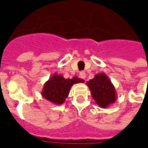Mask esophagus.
<instances>
[{"mask_svg": "<svg viewBox=\"0 0 148 148\" xmlns=\"http://www.w3.org/2000/svg\"><path fill=\"white\" fill-rule=\"evenodd\" d=\"M86 73H85V72H81V73H79V77L81 78V79H86Z\"/></svg>", "mask_w": 148, "mask_h": 148, "instance_id": "1", "label": "esophagus"}]
</instances>
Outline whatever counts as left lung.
<instances>
[{
    "label": "left lung",
    "instance_id": "obj_1",
    "mask_svg": "<svg viewBox=\"0 0 148 148\" xmlns=\"http://www.w3.org/2000/svg\"><path fill=\"white\" fill-rule=\"evenodd\" d=\"M92 99L101 108H107L116 100V92L111 80L103 73H98L86 82Z\"/></svg>",
    "mask_w": 148,
    "mask_h": 148
}]
</instances>
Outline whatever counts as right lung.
<instances>
[{
	"instance_id": "1",
	"label": "right lung",
	"mask_w": 148,
	"mask_h": 148,
	"mask_svg": "<svg viewBox=\"0 0 148 148\" xmlns=\"http://www.w3.org/2000/svg\"><path fill=\"white\" fill-rule=\"evenodd\" d=\"M84 82V80L74 76L72 79H65L62 75L55 73L44 84L42 96L55 105H61L68 97L71 87L74 84Z\"/></svg>"
}]
</instances>
